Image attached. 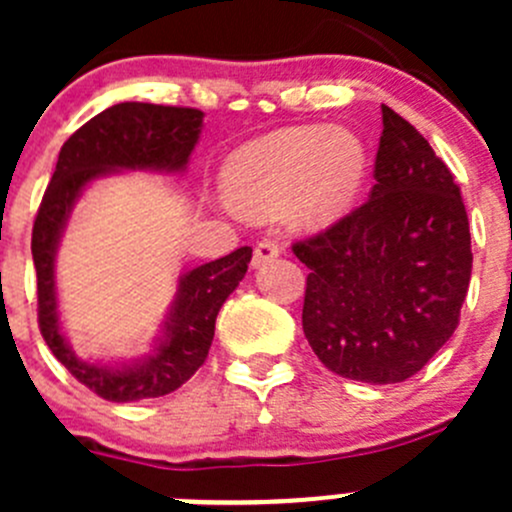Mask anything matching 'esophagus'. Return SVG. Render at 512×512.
I'll return each mask as SVG.
<instances>
[{
    "label": "esophagus",
    "mask_w": 512,
    "mask_h": 512,
    "mask_svg": "<svg viewBox=\"0 0 512 512\" xmlns=\"http://www.w3.org/2000/svg\"><path fill=\"white\" fill-rule=\"evenodd\" d=\"M280 255V245L275 240H260L255 245V255H252V267H262L265 262L275 260Z\"/></svg>",
    "instance_id": "obj_1"
}]
</instances>
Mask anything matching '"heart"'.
I'll return each mask as SVG.
<instances>
[{
    "instance_id": "heart-1",
    "label": "heart",
    "mask_w": 512,
    "mask_h": 512,
    "mask_svg": "<svg viewBox=\"0 0 512 512\" xmlns=\"http://www.w3.org/2000/svg\"><path fill=\"white\" fill-rule=\"evenodd\" d=\"M366 175L356 133L332 126L280 128L245 143L223 165L227 203L245 218L285 208L294 227L314 230L342 218Z\"/></svg>"
}]
</instances>
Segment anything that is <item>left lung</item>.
Returning <instances> with one entry per match:
<instances>
[{"label":"left lung","instance_id":"8db88e82","mask_svg":"<svg viewBox=\"0 0 512 512\" xmlns=\"http://www.w3.org/2000/svg\"><path fill=\"white\" fill-rule=\"evenodd\" d=\"M381 121L369 200L292 250L309 267L302 327L319 361L399 384L456 332L473 252L451 170L389 106Z\"/></svg>","mask_w":512,"mask_h":512}]
</instances>
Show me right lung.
<instances>
[{
    "instance_id": "add662e5",
    "label": "right lung",
    "mask_w": 512,
    "mask_h": 512,
    "mask_svg": "<svg viewBox=\"0 0 512 512\" xmlns=\"http://www.w3.org/2000/svg\"><path fill=\"white\" fill-rule=\"evenodd\" d=\"M203 111L156 103H116L79 128L61 146L51 183L32 230L39 297V329L51 354L106 401L158 399L180 389L208 359L220 307L245 277L252 247L193 267L178 280V294L151 354L131 364H96L74 354L61 332L54 262L59 240L86 185L121 170L183 173L200 138Z\"/></svg>"
}]
</instances>
